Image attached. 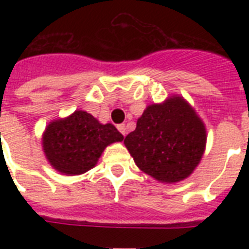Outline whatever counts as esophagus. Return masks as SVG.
I'll list each match as a JSON object with an SVG mask.
<instances>
[{"label":"esophagus","instance_id":"obj_1","mask_svg":"<svg viewBox=\"0 0 249 249\" xmlns=\"http://www.w3.org/2000/svg\"><path fill=\"white\" fill-rule=\"evenodd\" d=\"M117 129L121 132V133H122L123 136H126V124L121 123V124H118L117 126Z\"/></svg>","mask_w":249,"mask_h":249}]
</instances>
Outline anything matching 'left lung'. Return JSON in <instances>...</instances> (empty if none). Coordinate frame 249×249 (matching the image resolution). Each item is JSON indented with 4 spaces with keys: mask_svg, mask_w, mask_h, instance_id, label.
<instances>
[{
    "mask_svg": "<svg viewBox=\"0 0 249 249\" xmlns=\"http://www.w3.org/2000/svg\"><path fill=\"white\" fill-rule=\"evenodd\" d=\"M124 144L141 171L173 183L188 177L199 163L206 128L183 98L173 97L148 106Z\"/></svg>",
    "mask_w": 249,
    "mask_h": 249,
    "instance_id": "obj_1",
    "label": "left lung"
}]
</instances>
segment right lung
Returning a JSON list of instances; mask_svg holds the SVG:
<instances>
[{
	"label": "right lung",
	"instance_id": "right-lung-1",
	"mask_svg": "<svg viewBox=\"0 0 249 249\" xmlns=\"http://www.w3.org/2000/svg\"><path fill=\"white\" fill-rule=\"evenodd\" d=\"M123 136L111 124H101L92 114L76 111L51 122L43 135V151L51 166L65 175L87 172L96 166L103 149Z\"/></svg>",
	"mask_w": 249,
	"mask_h": 249
}]
</instances>
